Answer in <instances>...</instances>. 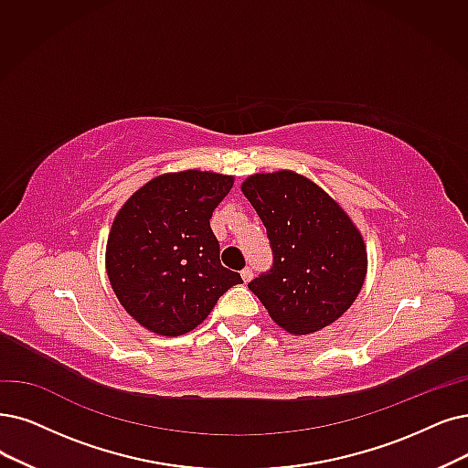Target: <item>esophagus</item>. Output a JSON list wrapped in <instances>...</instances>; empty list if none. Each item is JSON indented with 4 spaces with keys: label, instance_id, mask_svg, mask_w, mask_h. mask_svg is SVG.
I'll return each mask as SVG.
<instances>
[{
    "label": "esophagus",
    "instance_id": "obj_1",
    "mask_svg": "<svg viewBox=\"0 0 468 468\" xmlns=\"http://www.w3.org/2000/svg\"><path fill=\"white\" fill-rule=\"evenodd\" d=\"M241 278H244V282H250V280L253 278V271L250 267H246L244 271H241Z\"/></svg>",
    "mask_w": 468,
    "mask_h": 468
}]
</instances>
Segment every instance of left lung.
Masks as SVG:
<instances>
[{
	"label": "left lung",
	"mask_w": 468,
	"mask_h": 468,
	"mask_svg": "<svg viewBox=\"0 0 468 468\" xmlns=\"http://www.w3.org/2000/svg\"><path fill=\"white\" fill-rule=\"evenodd\" d=\"M241 192L267 229L272 267L248 288L292 334L321 330L351 307L367 251L351 218L323 188L292 171L253 175Z\"/></svg>",
	"instance_id": "left-lung-1"
}]
</instances>
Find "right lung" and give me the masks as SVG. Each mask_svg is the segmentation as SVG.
Wrapping results in <instances>:
<instances>
[{"mask_svg": "<svg viewBox=\"0 0 468 468\" xmlns=\"http://www.w3.org/2000/svg\"><path fill=\"white\" fill-rule=\"evenodd\" d=\"M232 176L184 171L154 178L115 217L107 239V274L126 313L161 335L194 330L241 284L220 265L209 218L229 196Z\"/></svg>", "mask_w": 468, "mask_h": 468, "instance_id": "obj_1", "label": "right lung"}]
</instances>
